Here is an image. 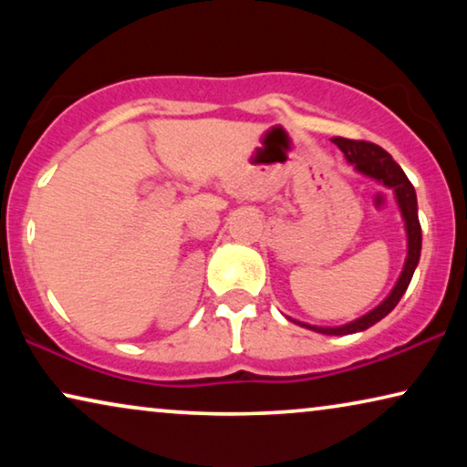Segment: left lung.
I'll use <instances>...</instances> for the list:
<instances>
[{
	"mask_svg": "<svg viewBox=\"0 0 467 467\" xmlns=\"http://www.w3.org/2000/svg\"><path fill=\"white\" fill-rule=\"evenodd\" d=\"M331 142L344 152V157H347L348 161L361 171V174L374 178V181L382 182L385 187L393 189L395 200L400 203L401 216H404L406 234H408V257L404 264V272H401L398 285L393 286V291L389 293V297L380 306H376L372 312H368V315L357 318V321L342 325V327H317V325H306V323L296 321L297 325H304V327H308L312 331H318V334L347 336V334H355V331L372 327L374 323H379L380 318H385L389 312L398 306L401 296H404L408 289V285H410L414 267L419 264L420 240H423V235H420V223H419V213H417V193H414L412 182L408 181L404 170L393 161V157L389 155L385 149H380L379 144L366 142V140L334 138Z\"/></svg>",
	"mask_w": 467,
	"mask_h": 467,
	"instance_id": "left-lung-1",
	"label": "left lung"
}]
</instances>
